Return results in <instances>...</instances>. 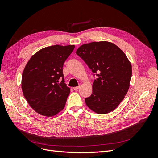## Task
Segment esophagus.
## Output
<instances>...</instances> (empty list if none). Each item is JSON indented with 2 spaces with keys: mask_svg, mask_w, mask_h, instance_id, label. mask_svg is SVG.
Listing matches in <instances>:
<instances>
[{
  "mask_svg": "<svg viewBox=\"0 0 158 158\" xmlns=\"http://www.w3.org/2000/svg\"><path fill=\"white\" fill-rule=\"evenodd\" d=\"M80 85H79V86H76V87H74V88H73V89L75 90V91H77L79 88H80Z\"/></svg>",
  "mask_w": 158,
  "mask_h": 158,
  "instance_id": "1",
  "label": "esophagus"
}]
</instances>
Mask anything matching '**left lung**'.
<instances>
[{"label":"left lung","instance_id":"left-lung-1","mask_svg":"<svg viewBox=\"0 0 158 158\" xmlns=\"http://www.w3.org/2000/svg\"><path fill=\"white\" fill-rule=\"evenodd\" d=\"M76 53L98 76L92 95L85 99L87 106L98 114L113 111L130 86L132 66L125 52L113 43L94 41L81 45Z\"/></svg>","mask_w":158,"mask_h":158}]
</instances>
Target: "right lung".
<instances>
[{
    "label": "right lung",
    "mask_w": 158,
    "mask_h": 158,
    "mask_svg": "<svg viewBox=\"0 0 158 158\" xmlns=\"http://www.w3.org/2000/svg\"><path fill=\"white\" fill-rule=\"evenodd\" d=\"M74 47H45L33 55L25 66L22 76L23 94L30 107L41 115H56L65 106L70 90L64 83L63 67Z\"/></svg>",
    "instance_id": "obj_1"
}]
</instances>
